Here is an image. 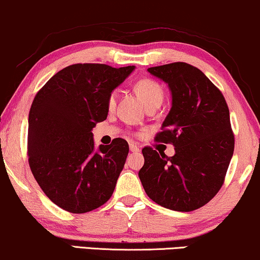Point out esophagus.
<instances>
[{
  "instance_id": "esophagus-1",
  "label": "esophagus",
  "mask_w": 260,
  "mask_h": 260,
  "mask_svg": "<svg viewBox=\"0 0 260 260\" xmlns=\"http://www.w3.org/2000/svg\"><path fill=\"white\" fill-rule=\"evenodd\" d=\"M129 150L131 152H139V147H138L136 144H132V143L129 144Z\"/></svg>"
}]
</instances>
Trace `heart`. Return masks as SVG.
Segmentation results:
<instances>
[{
  "label": "heart",
  "instance_id": "obj_1",
  "mask_svg": "<svg viewBox=\"0 0 260 260\" xmlns=\"http://www.w3.org/2000/svg\"><path fill=\"white\" fill-rule=\"evenodd\" d=\"M136 90L145 107L153 103H162L164 92L156 81L151 80V79H143L137 84ZM115 103H116V92H113L108 101V106L110 109L115 107Z\"/></svg>",
  "mask_w": 260,
  "mask_h": 260
}]
</instances>
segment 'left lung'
<instances>
[{
	"label": "left lung",
	"instance_id": "1",
	"mask_svg": "<svg viewBox=\"0 0 260 260\" xmlns=\"http://www.w3.org/2000/svg\"><path fill=\"white\" fill-rule=\"evenodd\" d=\"M168 85L172 108L156 140L172 143L168 157L144 147L139 179L150 199L163 208L188 212L209 203L223 185L234 152V134L221 91L185 62L147 68Z\"/></svg>",
	"mask_w": 260,
	"mask_h": 260
}]
</instances>
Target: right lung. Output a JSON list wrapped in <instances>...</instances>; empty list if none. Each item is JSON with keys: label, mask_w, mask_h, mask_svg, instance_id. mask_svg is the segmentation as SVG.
<instances>
[{"label": "right lung", "mask_w": 260, "mask_h": 260, "mask_svg": "<svg viewBox=\"0 0 260 260\" xmlns=\"http://www.w3.org/2000/svg\"><path fill=\"white\" fill-rule=\"evenodd\" d=\"M134 68L68 66L49 79L32 102L29 168L48 198L66 211H92L113 194L129 147L116 138L94 150L92 129L107 119L111 92Z\"/></svg>", "instance_id": "right-lung-1"}]
</instances>
